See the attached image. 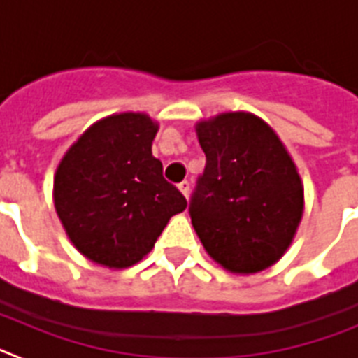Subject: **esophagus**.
Masks as SVG:
<instances>
[{
    "instance_id": "34e87169",
    "label": "esophagus",
    "mask_w": 358,
    "mask_h": 358,
    "mask_svg": "<svg viewBox=\"0 0 358 358\" xmlns=\"http://www.w3.org/2000/svg\"><path fill=\"white\" fill-rule=\"evenodd\" d=\"M179 189H181V194L185 195L186 199H188V195H189V182L188 181L179 182Z\"/></svg>"
}]
</instances>
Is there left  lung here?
<instances>
[{
    "label": "left lung",
    "mask_w": 358,
    "mask_h": 358,
    "mask_svg": "<svg viewBox=\"0 0 358 358\" xmlns=\"http://www.w3.org/2000/svg\"><path fill=\"white\" fill-rule=\"evenodd\" d=\"M206 166L189 217L202 245L231 273H258L290 245L303 215V185L264 120L226 113L197 125Z\"/></svg>",
    "instance_id": "1"
}]
</instances>
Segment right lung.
<instances>
[{"instance_id": "obj_1", "label": "right lung", "mask_w": 358, "mask_h": 358, "mask_svg": "<svg viewBox=\"0 0 358 358\" xmlns=\"http://www.w3.org/2000/svg\"><path fill=\"white\" fill-rule=\"evenodd\" d=\"M157 123L123 113L91 125L62 157L53 201L75 248L109 268L138 264L154 248L185 195L152 156Z\"/></svg>"}]
</instances>
